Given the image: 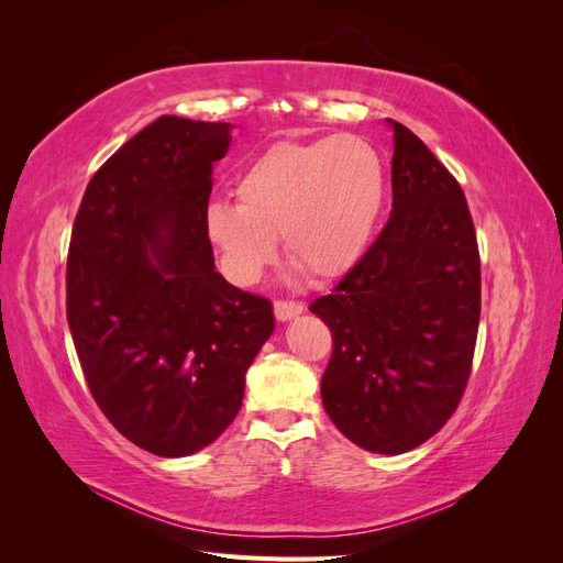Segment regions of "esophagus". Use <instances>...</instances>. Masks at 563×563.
Masks as SVG:
<instances>
[{"label": "esophagus", "mask_w": 563, "mask_h": 563, "mask_svg": "<svg viewBox=\"0 0 563 563\" xmlns=\"http://www.w3.org/2000/svg\"><path fill=\"white\" fill-rule=\"evenodd\" d=\"M302 310H305L302 302H294V300H277L275 302V317L279 321H291L298 314H302Z\"/></svg>", "instance_id": "1"}]
</instances>
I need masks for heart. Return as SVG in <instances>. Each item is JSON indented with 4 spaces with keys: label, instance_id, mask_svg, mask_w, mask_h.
<instances>
[{
    "label": "heart",
    "instance_id": "1",
    "mask_svg": "<svg viewBox=\"0 0 563 563\" xmlns=\"http://www.w3.org/2000/svg\"><path fill=\"white\" fill-rule=\"evenodd\" d=\"M385 192V162L362 135L279 143L244 168L236 180L240 203H209L203 234L234 284L263 277L282 234L294 269L331 279L368 249Z\"/></svg>",
    "mask_w": 563,
    "mask_h": 563
}]
</instances>
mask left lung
Instances as JSON below:
<instances>
[{"label": "left lung", "mask_w": 563, "mask_h": 563, "mask_svg": "<svg viewBox=\"0 0 563 563\" xmlns=\"http://www.w3.org/2000/svg\"><path fill=\"white\" fill-rule=\"evenodd\" d=\"M391 211L331 296L310 305L333 335L321 401L371 453L399 455L437 434L463 397L482 312L479 249L457 180L404 124Z\"/></svg>", "instance_id": "8db88e82"}]
</instances>
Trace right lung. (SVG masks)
I'll return each instance as SVG.
<instances>
[{
  "mask_svg": "<svg viewBox=\"0 0 563 563\" xmlns=\"http://www.w3.org/2000/svg\"><path fill=\"white\" fill-rule=\"evenodd\" d=\"M232 124L164 114L98 168L67 253V323L100 411L135 446L192 455L240 413L272 302L216 269L203 234Z\"/></svg>",
  "mask_w": 563,
  "mask_h": 563,
  "instance_id": "add662e5",
  "label": "right lung"
}]
</instances>
